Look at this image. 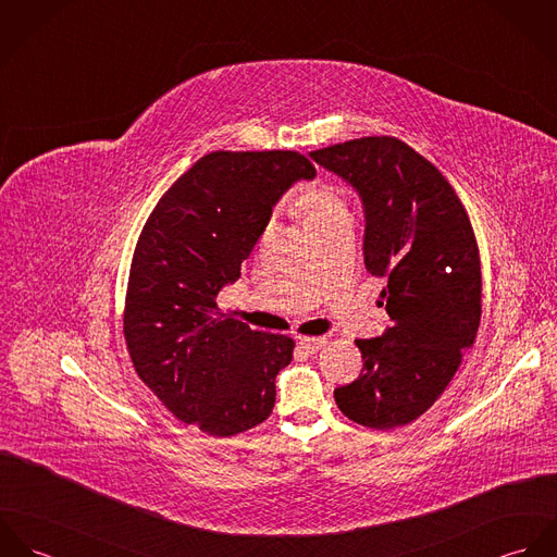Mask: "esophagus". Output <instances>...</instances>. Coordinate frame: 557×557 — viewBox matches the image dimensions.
I'll return each instance as SVG.
<instances>
[{
    "label": "esophagus",
    "mask_w": 557,
    "mask_h": 557,
    "mask_svg": "<svg viewBox=\"0 0 557 557\" xmlns=\"http://www.w3.org/2000/svg\"><path fill=\"white\" fill-rule=\"evenodd\" d=\"M298 345H300L302 351L315 354V351H319V349L325 345V338H323V336H305V338H300Z\"/></svg>",
    "instance_id": "34e87169"
}]
</instances>
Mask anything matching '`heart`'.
<instances>
[{"instance_id":"heart-1","label":"heart","mask_w":557,"mask_h":557,"mask_svg":"<svg viewBox=\"0 0 557 557\" xmlns=\"http://www.w3.org/2000/svg\"><path fill=\"white\" fill-rule=\"evenodd\" d=\"M289 208L300 219L307 234L315 232V230H323V227L349 216L343 195L336 188L321 184V182L305 186L289 201Z\"/></svg>"}]
</instances>
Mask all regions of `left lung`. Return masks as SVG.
I'll use <instances>...</instances> for the list:
<instances>
[{
  "instance_id": "1",
  "label": "left lung",
  "mask_w": 557,
  "mask_h": 557,
  "mask_svg": "<svg viewBox=\"0 0 557 557\" xmlns=\"http://www.w3.org/2000/svg\"><path fill=\"white\" fill-rule=\"evenodd\" d=\"M347 182L364 210V265L386 276L393 325L358 338L362 373L334 391L338 409L369 429L424 413L474 345L482 278L476 236L446 177L395 137H364L309 154Z\"/></svg>"
}]
</instances>
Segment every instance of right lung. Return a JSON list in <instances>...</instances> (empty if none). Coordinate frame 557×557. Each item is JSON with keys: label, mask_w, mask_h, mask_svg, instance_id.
I'll use <instances>...</instances> for the list:
<instances>
[{"label": "right lung", "mask_w": 557, "mask_h": 557, "mask_svg": "<svg viewBox=\"0 0 557 557\" xmlns=\"http://www.w3.org/2000/svg\"><path fill=\"white\" fill-rule=\"evenodd\" d=\"M315 166L298 152H212L160 197L128 274L124 338L137 375L182 422L230 437L263 422L294 341L216 309L278 199Z\"/></svg>", "instance_id": "right-lung-1"}]
</instances>
